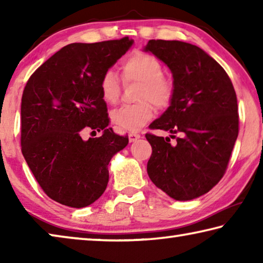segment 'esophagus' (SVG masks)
<instances>
[{
  "label": "esophagus",
  "mask_w": 263,
  "mask_h": 263,
  "mask_svg": "<svg viewBox=\"0 0 263 263\" xmlns=\"http://www.w3.org/2000/svg\"><path fill=\"white\" fill-rule=\"evenodd\" d=\"M139 138L140 135H138V133H130V135H128V140H130V142H135L139 139Z\"/></svg>",
  "instance_id": "esophagus-1"
}]
</instances>
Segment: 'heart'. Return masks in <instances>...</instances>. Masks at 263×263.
I'll return each instance as SVG.
<instances>
[{
  "label": "heart",
  "mask_w": 263,
  "mask_h": 263,
  "mask_svg": "<svg viewBox=\"0 0 263 263\" xmlns=\"http://www.w3.org/2000/svg\"><path fill=\"white\" fill-rule=\"evenodd\" d=\"M122 70L127 81L142 83L140 101H149L160 109L171 103L174 87L168 79L163 78V67L157 58L145 52H135L124 60ZM100 91L106 103H117L121 82L114 70H108L102 75ZM153 114V106L149 102H141L139 104L121 106L114 111L111 118L121 130L136 132L152 119Z\"/></svg>",
  "instance_id": "obj_1"
}]
</instances>
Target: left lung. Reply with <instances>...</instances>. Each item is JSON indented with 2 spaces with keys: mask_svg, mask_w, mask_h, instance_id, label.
Listing matches in <instances>:
<instances>
[{
  "mask_svg": "<svg viewBox=\"0 0 263 263\" xmlns=\"http://www.w3.org/2000/svg\"><path fill=\"white\" fill-rule=\"evenodd\" d=\"M144 51L164 62L174 80L171 104L149 127L179 135L175 144L146 135L148 176L169 197L190 201L225 174L239 132L237 95L224 68L198 46L158 39Z\"/></svg>",
  "mask_w": 263,
  "mask_h": 263,
  "instance_id": "left-lung-1",
  "label": "left lung"
}]
</instances>
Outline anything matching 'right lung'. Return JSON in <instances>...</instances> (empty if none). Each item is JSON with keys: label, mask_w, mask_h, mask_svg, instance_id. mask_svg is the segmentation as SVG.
Listing matches in <instances>:
<instances>
[{"label": "right lung", "mask_w": 263, "mask_h": 263, "mask_svg": "<svg viewBox=\"0 0 263 263\" xmlns=\"http://www.w3.org/2000/svg\"><path fill=\"white\" fill-rule=\"evenodd\" d=\"M133 45L127 37L62 47L31 75L21 106L22 153L48 197L70 208L90 205L109 182L108 164L128 144L109 125L100 80ZM91 128L104 135L83 141ZM95 132V131H94Z\"/></svg>", "instance_id": "right-lung-1"}]
</instances>
